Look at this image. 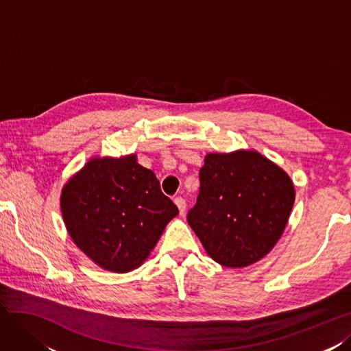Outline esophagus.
<instances>
[{
    "label": "esophagus",
    "instance_id": "1",
    "mask_svg": "<svg viewBox=\"0 0 351 351\" xmlns=\"http://www.w3.org/2000/svg\"><path fill=\"white\" fill-rule=\"evenodd\" d=\"M175 204L178 206V208H179V213L181 215H184V212H185V208H186V203H185V199L182 198V197H176L175 199Z\"/></svg>",
    "mask_w": 351,
    "mask_h": 351
}]
</instances>
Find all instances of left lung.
Instances as JSON below:
<instances>
[{
	"label": "left lung",
	"mask_w": 351,
	"mask_h": 351,
	"mask_svg": "<svg viewBox=\"0 0 351 351\" xmlns=\"http://www.w3.org/2000/svg\"><path fill=\"white\" fill-rule=\"evenodd\" d=\"M295 199L291 179L257 152L207 154L186 220L215 262L244 267L281 238Z\"/></svg>",
	"instance_id": "8db88e82"
}]
</instances>
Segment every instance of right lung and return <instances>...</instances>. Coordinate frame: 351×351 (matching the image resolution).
<instances>
[{"instance_id": "obj_1", "label": "right lung", "mask_w": 351, "mask_h": 351, "mask_svg": "<svg viewBox=\"0 0 351 351\" xmlns=\"http://www.w3.org/2000/svg\"><path fill=\"white\" fill-rule=\"evenodd\" d=\"M60 203L73 243L119 274L141 265L178 215L156 175L135 156L93 158L64 185Z\"/></svg>"}]
</instances>
